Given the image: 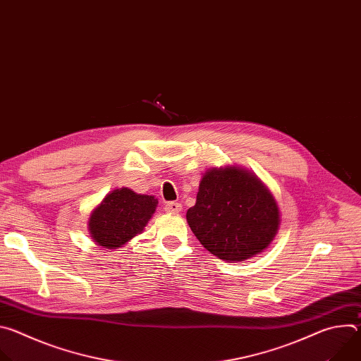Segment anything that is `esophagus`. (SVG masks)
<instances>
[{"mask_svg": "<svg viewBox=\"0 0 361 361\" xmlns=\"http://www.w3.org/2000/svg\"><path fill=\"white\" fill-rule=\"evenodd\" d=\"M164 210L167 213H180L181 212V204L176 202V201H170L164 205Z\"/></svg>", "mask_w": 361, "mask_h": 361, "instance_id": "esophagus-1", "label": "esophagus"}]
</instances>
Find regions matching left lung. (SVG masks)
<instances>
[{
  "mask_svg": "<svg viewBox=\"0 0 361 361\" xmlns=\"http://www.w3.org/2000/svg\"><path fill=\"white\" fill-rule=\"evenodd\" d=\"M187 221L212 254L223 260L243 262L273 241L280 214L276 200L259 178L228 167L204 174Z\"/></svg>",
  "mask_w": 361,
  "mask_h": 361,
  "instance_id": "8db88e82",
  "label": "left lung"
}]
</instances>
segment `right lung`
<instances>
[{"mask_svg": "<svg viewBox=\"0 0 361 361\" xmlns=\"http://www.w3.org/2000/svg\"><path fill=\"white\" fill-rule=\"evenodd\" d=\"M157 204L152 195H141L130 188L114 190L91 213V237L101 247L118 248L144 230Z\"/></svg>", "mask_w": 361, "mask_h": 361, "instance_id": "1", "label": "right lung"}]
</instances>
